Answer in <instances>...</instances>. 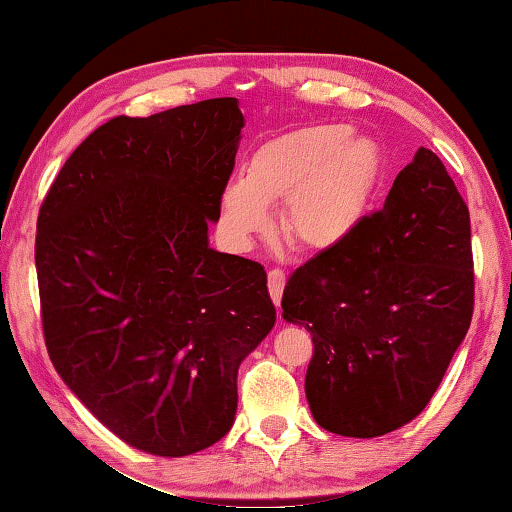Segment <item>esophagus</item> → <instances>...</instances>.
Instances as JSON below:
<instances>
[{"label":"esophagus","instance_id":"obj_1","mask_svg":"<svg viewBox=\"0 0 512 512\" xmlns=\"http://www.w3.org/2000/svg\"><path fill=\"white\" fill-rule=\"evenodd\" d=\"M267 288H270V297L276 303V306H281V297H283V288H285V274L281 270H270L267 274Z\"/></svg>","mask_w":512,"mask_h":512}]
</instances>
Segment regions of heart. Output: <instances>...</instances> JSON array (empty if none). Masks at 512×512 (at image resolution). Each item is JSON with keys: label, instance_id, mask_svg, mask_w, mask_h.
Masks as SVG:
<instances>
[{"label": "heart", "instance_id": "b5f03b06", "mask_svg": "<svg viewBox=\"0 0 512 512\" xmlns=\"http://www.w3.org/2000/svg\"><path fill=\"white\" fill-rule=\"evenodd\" d=\"M382 177V150L351 125L315 123L261 143L245 179L224 186L222 229L245 247L272 227L267 206L283 204V233L294 247L324 254L360 227Z\"/></svg>", "mask_w": 512, "mask_h": 512}]
</instances>
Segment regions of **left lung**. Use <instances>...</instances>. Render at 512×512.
Here are the masks:
<instances>
[{"instance_id": "left-lung-1", "label": "left lung", "mask_w": 512, "mask_h": 512, "mask_svg": "<svg viewBox=\"0 0 512 512\" xmlns=\"http://www.w3.org/2000/svg\"><path fill=\"white\" fill-rule=\"evenodd\" d=\"M281 306L315 344L306 398L321 427L375 438L414 420L474 308L470 211L443 161L418 148L380 211L294 270Z\"/></svg>"}]
</instances>
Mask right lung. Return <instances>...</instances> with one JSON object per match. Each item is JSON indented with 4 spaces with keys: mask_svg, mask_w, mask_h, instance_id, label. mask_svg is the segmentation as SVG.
Segmentation results:
<instances>
[{
    "mask_svg": "<svg viewBox=\"0 0 512 512\" xmlns=\"http://www.w3.org/2000/svg\"><path fill=\"white\" fill-rule=\"evenodd\" d=\"M242 128L238 98L116 116L71 152L42 202L49 357L141 452L218 443L236 418L238 366L274 328L263 265L209 247Z\"/></svg>",
    "mask_w": 512,
    "mask_h": 512,
    "instance_id": "right-lung-1",
    "label": "right lung"
}]
</instances>
